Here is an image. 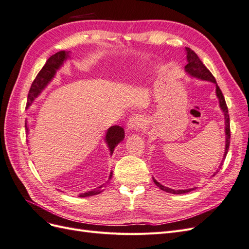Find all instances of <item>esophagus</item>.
<instances>
[{
  "label": "esophagus",
  "instance_id": "1",
  "mask_svg": "<svg viewBox=\"0 0 249 249\" xmlns=\"http://www.w3.org/2000/svg\"><path fill=\"white\" fill-rule=\"evenodd\" d=\"M142 124H143L142 119L137 115H134V116L130 117L129 120H127L126 127H127V130H129V131H133V130L137 131V130L140 129Z\"/></svg>",
  "mask_w": 249,
  "mask_h": 249
}]
</instances>
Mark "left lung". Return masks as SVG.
Here are the masks:
<instances>
[{
	"label": "left lung",
	"mask_w": 249,
	"mask_h": 249,
	"mask_svg": "<svg viewBox=\"0 0 249 249\" xmlns=\"http://www.w3.org/2000/svg\"><path fill=\"white\" fill-rule=\"evenodd\" d=\"M186 51V57H187V65L185 66V72H187L189 74L190 77L195 78V79H198L201 81H208L213 83L215 84L216 87V96L218 101H219V107L221 109V111L223 112V115H224V125H225V147H224V154H223V158L220 162L219 167L218 169L213 173L214 177L216 173L218 172L221 168V166L223 165L224 159L225 157H227V154L229 152V148H230V139H231V130H230V115H229V110L227 107V104H225V100H224V96L221 92L220 88L218 87L217 83L215 78L213 77V74L211 73V71L207 69V67L203 65V63L200 61V59L198 58V56L195 54V53L189 49V48H185ZM154 183L160 188L161 190L163 191H166L168 193H172V194H184V193H188L192 190H194L195 188H189V189H179V190H175V189H171V188L168 187H165L163 185H161L159 182H157V179L153 178Z\"/></svg>",
	"instance_id": "obj_1"
}]
</instances>
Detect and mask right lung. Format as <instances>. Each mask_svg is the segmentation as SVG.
I'll return each mask as SVG.
<instances>
[{"label":"right lung","instance_id":"1","mask_svg":"<svg viewBox=\"0 0 249 249\" xmlns=\"http://www.w3.org/2000/svg\"><path fill=\"white\" fill-rule=\"evenodd\" d=\"M71 52H66V51H61L56 53L55 55L51 56L47 63L44 64V66L41 69V71L37 74L36 79L33 81L31 88H30V91L28 94V102H27V109L31 107V105L35 101V99L38 97L41 92L44 89L48 87V85L52 82V80L55 78L57 71L61 69V67L64 65V63L67 61V60L71 59ZM26 131L27 135L29 134V127L26 123ZM124 139V131L122 126L119 125H112L106 132V135H105V142L109 148L110 156L113 155V152H114L115 147L119 144L120 142ZM112 171L110 172V177L108 180L105 184L94 188V189L88 190L86 192L81 193L79 196L80 197H87V196H92V195L100 194L101 192L104 191L105 187H106L107 183L112 178Z\"/></svg>","mask_w":249,"mask_h":249}]
</instances>
